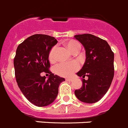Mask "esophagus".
Instances as JSON below:
<instances>
[{"instance_id":"34e87169","label":"esophagus","mask_w":128,"mask_h":128,"mask_svg":"<svg viewBox=\"0 0 128 128\" xmlns=\"http://www.w3.org/2000/svg\"><path fill=\"white\" fill-rule=\"evenodd\" d=\"M66 81H72V78H66Z\"/></svg>"}]
</instances>
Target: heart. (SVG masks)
I'll return each mask as SVG.
<instances>
[{
  "label": "heart",
  "instance_id": "obj_1",
  "mask_svg": "<svg viewBox=\"0 0 128 128\" xmlns=\"http://www.w3.org/2000/svg\"><path fill=\"white\" fill-rule=\"evenodd\" d=\"M67 47L72 53L75 51L80 49V44L75 40H70L66 43ZM56 46H54L51 48L49 52L48 58L50 62H53L55 60V54H56ZM80 68L79 64L76 61L72 62H62L56 64L54 68L55 73L61 76H70L73 73Z\"/></svg>",
  "mask_w": 128,
  "mask_h": 128
}]
</instances>
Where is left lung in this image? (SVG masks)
<instances>
[{"mask_svg": "<svg viewBox=\"0 0 128 128\" xmlns=\"http://www.w3.org/2000/svg\"><path fill=\"white\" fill-rule=\"evenodd\" d=\"M86 50V59L77 73L82 77V86L75 91L78 99L95 103L103 97L110 87L114 76V53L105 40L92 34L75 35ZM88 77L85 80V76Z\"/></svg>", "mask_w": 128, "mask_h": 128, "instance_id": "1", "label": "left lung"}]
</instances>
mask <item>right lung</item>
Returning <instances> with one entry per match:
<instances>
[{
  "instance_id": "1",
  "label": "right lung",
  "mask_w": 128,
  "mask_h": 128,
  "mask_svg": "<svg viewBox=\"0 0 128 128\" xmlns=\"http://www.w3.org/2000/svg\"><path fill=\"white\" fill-rule=\"evenodd\" d=\"M57 42L53 36L35 34L16 49L13 64L18 86L25 97L38 107L52 104L57 96L60 84L65 80L50 70L49 52ZM42 72L50 74L48 80L41 76Z\"/></svg>"
}]
</instances>
